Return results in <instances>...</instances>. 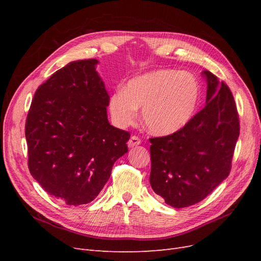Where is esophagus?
Masks as SVG:
<instances>
[{
  "instance_id": "34e87169",
  "label": "esophagus",
  "mask_w": 261,
  "mask_h": 261,
  "mask_svg": "<svg viewBox=\"0 0 261 261\" xmlns=\"http://www.w3.org/2000/svg\"><path fill=\"white\" fill-rule=\"evenodd\" d=\"M140 143H141L140 138H138L137 136H132L129 138V140H128L127 146H128V148H134V147H136V146H139Z\"/></svg>"
}]
</instances>
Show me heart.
<instances>
[{
  "label": "heart",
  "mask_w": 261,
  "mask_h": 261,
  "mask_svg": "<svg viewBox=\"0 0 261 261\" xmlns=\"http://www.w3.org/2000/svg\"><path fill=\"white\" fill-rule=\"evenodd\" d=\"M200 101V86L187 72L161 69L133 78L125 89H118L109 100L113 122L126 127L143 108L146 128L156 136H169L184 128Z\"/></svg>",
  "instance_id": "b5f03b06"
}]
</instances>
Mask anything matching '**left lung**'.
I'll return each mask as SVG.
<instances>
[{
  "mask_svg": "<svg viewBox=\"0 0 261 261\" xmlns=\"http://www.w3.org/2000/svg\"><path fill=\"white\" fill-rule=\"evenodd\" d=\"M206 106L175 134L150 138V185L165 203L184 208L201 201L228 176L239 114L230 88L209 70Z\"/></svg>",
  "mask_w": 261,
  "mask_h": 261,
  "instance_id": "1",
  "label": "left lung"
}]
</instances>
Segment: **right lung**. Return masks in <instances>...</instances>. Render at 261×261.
I'll use <instances>...</instances> for the list:
<instances>
[{"label": "right lung", "mask_w": 261, "mask_h": 261, "mask_svg": "<svg viewBox=\"0 0 261 261\" xmlns=\"http://www.w3.org/2000/svg\"><path fill=\"white\" fill-rule=\"evenodd\" d=\"M96 59L70 62L37 89L26 120L30 174L69 206L91 202L128 151V132L109 123L110 97Z\"/></svg>", "instance_id": "obj_1"}]
</instances>
